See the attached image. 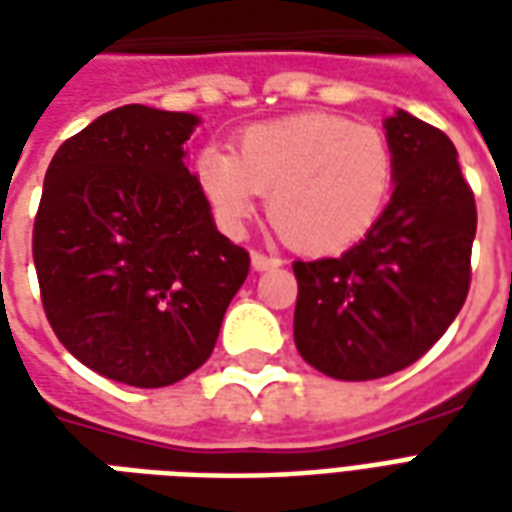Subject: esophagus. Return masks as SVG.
<instances>
[{
    "mask_svg": "<svg viewBox=\"0 0 512 512\" xmlns=\"http://www.w3.org/2000/svg\"><path fill=\"white\" fill-rule=\"evenodd\" d=\"M252 266H255L257 271H266V268H277V266H282V257L266 255V252H260V249H252Z\"/></svg>",
    "mask_w": 512,
    "mask_h": 512,
    "instance_id": "34e87169",
    "label": "esophagus"
}]
</instances>
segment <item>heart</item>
<instances>
[{"label": "heart", "mask_w": 512, "mask_h": 512, "mask_svg": "<svg viewBox=\"0 0 512 512\" xmlns=\"http://www.w3.org/2000/svg\"><path fill=\"white\" fill-rule=\"evenodd\" d=\"M197 178L230 227L268 197V219L301 252H340L370 233L395 183V153L378 128L326 112L244 131L238 150L208 147Z\"/></svg>", "instance_id": "1"}]
</instances>
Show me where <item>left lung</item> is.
<instances>
[{"label":"left lung","instance_id":"left-lung-1","mask_svg":"<svg viewBox=\"0 0 512 512\" xmlns=\"http://www.w3.org/2000/svg\"><path fill=\"white\" fill-rule=\"evenodd\" d=\"M392 200L340 257L296 260L301 359L340 381L414 365L450 329L472 285L477 205L450 136L408 112L386 120Z\"/></svg>","mask_w":512,"mask_h":512}]
</instances>
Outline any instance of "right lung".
<instances>
[{
    "instance_id": "1",
    "label": "right lung",
    "mask_w": 512,
    "mask_h": 512,
    "mask_svg": "<svg viewBox=\"0 0 512 512\" xmlns=\"http://www.w3.org/2000/svg\"><path fill=\"white\" fill-rule=\"evenodd\" d=\"M186 112L128 104L65 139L43 180L32 257L51 329L82 365L169 386L208 362L249 252L213 224Z\"/></svg>"
}]
</instances>
